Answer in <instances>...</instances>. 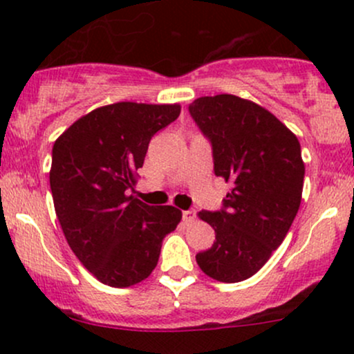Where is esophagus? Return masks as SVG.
Segmentation results:
<instances>
[{"label":"esophagus","mask_w":354,"mask_h":354,"mask_svg":"<svg viewBox=\"0 0 354 354\" xmlns=\"http://www.w3.org/2000/svg\"><path fill=\"white\" fill-rule=\"evenodd\" d=\"M194 219H196V211H183V221H185V225H191V223H194Z\"/></svg>","instance_id":"esophagus-1"}]
</instances>
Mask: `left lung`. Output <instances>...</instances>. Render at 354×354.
<instances>
[{
	"instance_id": "obj_1",
	"label": "left lung",
	"mask_w": 354,
	"mask_h": 354,
	"mask_svg": "<svg viewBox=\"0 0 354 354\" xmlns=\"http://www.w3.org/2000/svg\"><path fill=\"white\" fill-rule=\"evenodd\" d=\"M189 115L213 146L214 174L233 185L221 209L198 213L216 239L196 263L216 281H243L265 266L298 213L301 146L273 113L234 95L194 100Z\"/></svg>"
}]
</instances>
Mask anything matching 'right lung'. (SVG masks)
I'll return each mask as SVG.
<instances>
[{"label":"right lung","instance_id":"obj_1","mask_svg":"<svg viewBox=\"0 0 354 354\" xmlns=\"http://www.w3.org/2000/svg\"><path fill=\"white\" fill-rule=\"evenodd\" d=\"M181 106L121 101L81 116L53 145L50 186L58 221L81 265L98 281L128 288L158 265L181 211L133 196L151 138Z\"/></svg>","mask_w":354,"mask_h":354}]
</instances>
